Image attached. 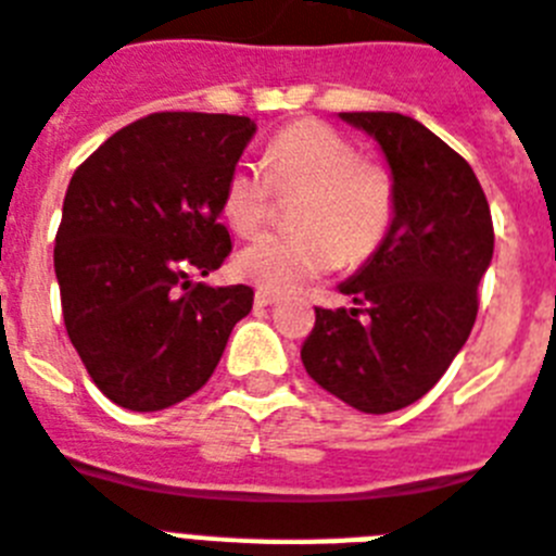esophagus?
Returning <instances> with one entry per match:
<instances>
[{
	"label": "esophagus",
	"mask_w": 556,
	"mask_h": 556,
	"mask_svg": "<svg viewBox=\"0 0 556 556\" xmlns=\"http://www.w3.org/2000/svg\"><path fill=\"white\" fill-rule=\"evenodd\" d=\"M254 302H256V305H260V308H268V305H274V302H279V293L265 291V288H260V291L254 293Z\"/></svg>",
	"instance_id": "obj_1"
}]
</instances>
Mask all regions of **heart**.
I'll use <instances>...</instances> for the list:
<instances>
[{"label":"heart","mask_w":556,"mask_h":556,"mask_svg":"<svg viewBox=\"0 0 556 556\" xmlns=\"http://www.w3.org/2000/svg\"><path fill=\"white\" fill-rule=\"evenodd\" d=\"M296 233H265L237 256L245 279L265 291H293L345 260H371L396 219V179L386 162L368 160L345 134L317 119L282 128L268 146V170L237 162L225 179L223 216L251 237L274 214L277 191H302Z\"/></svg>","instance_id":"obj_1"}]
</instances>
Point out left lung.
Returning a JSON list of instances; mask_svg holds the SVG:
<instances>
[{
    "mask_svg": "<svg viewBox=\"0 0 556 556\" xmlns=\"http://www.w3.org/2000/svg\"><path fill=\"white\" fill-rule=\"evenodd\" d=\"M340 116L380 142L396 219L386 245L340 286L354 308H314L302 365L351 408L388 414L428 394L466 345L494 225L471 165L426 125L386 111Z\"/></svg>",
    "mask_w": 556,
    "mask_h": 556,
    "instance_id": "1",
    "label": "left lung"
}]
</instances>
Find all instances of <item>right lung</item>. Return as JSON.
Returning <instances> with one entry per match:
<instances>
[{"label": "right lung", "mask_w": 556, "mask_h": 556, "mask_svg": "<svg viewBox=\"0 0 556 556\" xmlns=\"http://www.w3.org/2000/svg\"><path fill=\"white\" fill-rule=\"evenodd\" d=\"M248 116L162 111L74 170L53 248L62 317L90 380L128 410H162L214 374L248 286L211 288L231 254L223 188L254 137Z\"/></svg>", "instance_id": "add662e5"}]
</instances>
